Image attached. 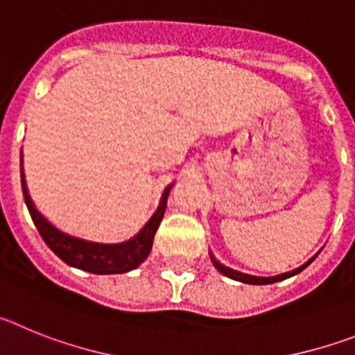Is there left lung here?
<instances>
[{
	"mask_svg": "<svg viewBox=\"0 0 355 355\" xmlns=\"http://www.w3.org/2000/svg\"><path fill=\"white\" fill-rule=\"evenodd\" d=\"M209 256H211V261H213V265H215V268L220 272V274H224L225 277H231V279H234V281H240V283H247V284H272V283H277V281H284V279H288V277H291V275L302 272L304 268H306V266L309 265L313 259H315V258H311L309 261L306 263V265L299 266V268H295V270H291V272H286V274L275 275V277H256V275L243 274V272L233 270V268H229V266L222 265L220 261H216L213 254H209Z\"/></svg>",
	"mask_w": 355,
	"mask_h": 355,
	"instance_id": "1",
	"label": "left lung"
}]
</instances>
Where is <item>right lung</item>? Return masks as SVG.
Instances as JSON below:
<instances>
[{
  "instance_id": "obj_1",
  "label": "right lung",
  "mask_w": 355,
  "mask_h": 355,
  "mask_svg": "<svg viewBox=\"0 0 355 355\" xmlns=\"http://www.w3.org/2000/svg\"><path fill=\"white\" fill-rule=\"evenodd\" d=\"M21 184H23L24 202L28 206L31 220H33L35 227L39 229L40 236L48 243L49 249L67 265L80 268V270L101 275L124 274V272L133 270L149 256L156 229H158L165 208H167L168 190L172 188V184L165 188L158 209H156L155 215L150 216V220L144 225V229L137 236L128 241H122V243H97V241L71 236V234L55 227L48 218H44L42 213L35 208L30 193H28L23 168H21Z\"/></svg>"
}]
</instances>
